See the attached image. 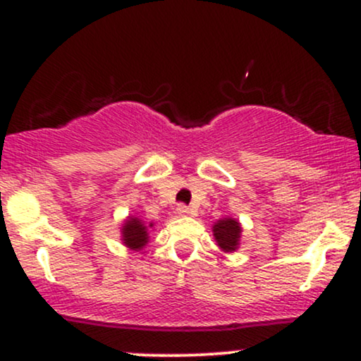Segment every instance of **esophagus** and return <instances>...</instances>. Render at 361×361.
Returning a JSON list of instances; mask_svg holds the SVG:
<instances>
[{"mask_svg": "<svg viewBox=\"0 0 361 361\" xmlns=\"http://www.w3.org/2000/svg\"><path fill=\"white\" fill-rule=\"evenodd\" d=\"M176 214L181 215V217H185V215L190 214V209L186 205H178L176 207Z\"/></svg>", "mask_w": 361, "mask_h": 361, "instance_id": "obj_1", "label": "esophagus"}]
</instances>
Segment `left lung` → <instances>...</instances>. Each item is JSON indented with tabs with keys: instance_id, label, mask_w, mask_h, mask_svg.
Listing matches in <instances>:
<instances>
[{
	"instance_id": "1",
	"label": "left lung",
	"mask_w": 361,
	"mask_h": 361,
	"mask_svg": "<svg viewBox=\"0 0 361 361\" xmlns=\"http://www.w3.org/2000/svg\"><path fill=\"white\" fill-rule=\"evenodd\" d=\"M214 238L224 252H234L241 239V224L233 217H224L214 224Z\"/></svg>"
}]
</instances>
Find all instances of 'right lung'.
<instances>
[{"instance_id": "1", "label": "right lung", "mask_w": 361, "mask_h": 361, "mask_svg": "<svg viewBox=\"0 0 361 361\" xmlns=\"http://www.w3.org/2000/svg\"><path fill=\"white\" fill-rule=\"evenodd\" d=\"M149 227H152V224H149ZM122 241L130 250H142L149 241L146 224L140 221L139 217H134V215L127 217V221L122 226Z\"/></svg>"}]
</instances>
